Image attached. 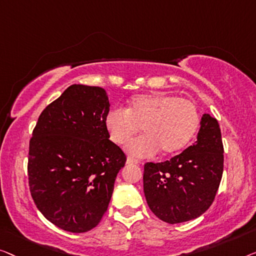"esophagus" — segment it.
Instances as JSON below:
<instances>
[{"instance_id": "1", "label": "esophagus", "mask_w": 256, "mask_h": 256, "mask_svg": "<svg viewBox=\"0 0 256 256\" xmlns=\"http://www.w3.org/2000/svg\"><path fill=\"white\" fill-rule=\"evenodd\" d=\"M126 164H140V161L136 160V159H133V158H128Z\"/></svg>"}]
</instances>
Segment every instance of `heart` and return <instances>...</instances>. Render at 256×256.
I'll list each match as a JSON object with an SVG mask.
<instances>
[{
	"instance_id": "obj_1",
	"label": "heart",
	"mask_w": 256,
	"mask_h": 256,
	"mask_svg": "<svg viewBox=\"0 0 256 256\" xmlns=\"http://www.w3.org/2000/svg\"><path fill=\"white\" fill-rule=\"evenodd\" d=\"M200 123L198 108L192 100L164 92L142 94L130 100L128 109L110 110L106 128L110 139L126 144L142 128L144 136L128 144L133 156L150 158L180 152L190 142Z\"/></svg>"
}]
</instances>
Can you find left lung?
<instances>
[{
    "label": "left lung",
    "instance_id": "obj_1",
    "mask_svg": "<svg viewBox=\"0 0 256 256\" xmlns=\"http://www.w3.org/2000/svg\"><path fill=\"white\" fill-rule=\"evenodd\" d=\"M224 169V146L216 118L204 114L197 142L164 162L144 167V192L150 211L169 224L203 214L214 203Z\"/></svg>",
    "mask_w": 256,
    "mask_h": 256
}]
</instances>
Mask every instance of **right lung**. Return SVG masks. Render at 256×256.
<instances>
[{"label": "right lung", "mask_w": 256, "mask_h": 256, "mask_svg": "<svg viewBox=\"0 0 256 256\" xmlns=\"http://www.w3.org/2000/svg\"><path fill=\"white\" fill-rule=\"evenodd\" d=\"M103 88L73 84L42 110L28 146L31 196L42 216L73 233L96 228L126 156L109 139Z\"/></svg>", "instance_id": "1"}]
</instances>
